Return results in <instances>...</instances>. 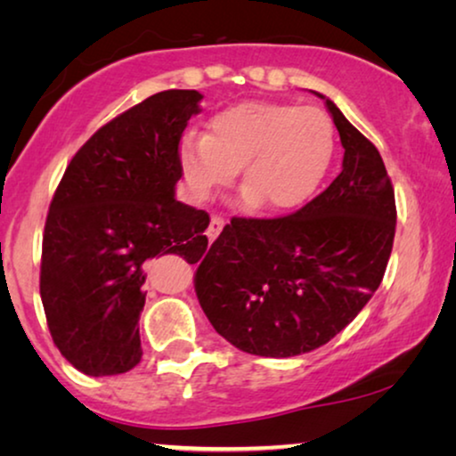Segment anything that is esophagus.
<instances>
[{
	"label": "esophagus",
	"instance_id": "obj_1",
	"mask_svg": "<svg viewBox=\"0 0 456 456\" xmlns=\"http://www.w3.org/2000/svg\"><path fill=\"white\" fill-rule=\"evenodd\" d=\"M222 228H224V217H217V216L211 217L209 228H208V239H209V242H214V240L217 239V234L222 232Z\"/></svg>",
	"mask_w": 456,
	"mask_h": 456
}]
</instances>
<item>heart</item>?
I'll list each match as a JSON object with an SVG mask.
<instances>
[{"mask_svg": "<svg viewBox=\"0 0 456 456\" xmlns=\"http://www.w3.org/2000/svg\"><path fill=\"white\" fill-rule=\"evenodd\" d=\"M334 147V124L320 108L242 102L217 111L208 134H186L178 166L197 199L214 195L240 167L247 199L267 211H286L317 191Z\"/></svg>", "mask_w": 456, "mask_h": 456, "instance_id": "b5f03b06", "label": "heart"}]
</instances>
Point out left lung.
<instances>
[{
  "mask_svg": "<svg viewBox=\"0 0 456 456\" xmlns=\"http://www.w3.org/2000/svg\"><path fill=\"white\" fill-rule=\"evenodd\" d=\"M342 172L322 195L273 220L234 217L201 257L195 290L230 345L259 357H297L342 332L382 282L396 228L382 155L334 102Z\"/></svg>",
  "mask_w": 456,
  "mask_h": 456,
  "instance_id": "1",
  "label": "left lung"
}]
</instances>
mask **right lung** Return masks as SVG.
Instances as JSON below:
<instances>
[{
	"label": "right lung",
	"instance_id": "obj_1",
	"mask_svg": "<svg viewBox=\"0 0 456 456\" xmlns=\"http://www.w3.org/2000/svg\"><path fill=\"white\" fill-rule=\"evenodd\" d=\"M201 99L161 91L114 118L78 149L49 205L41 301L55 346L86 376L141 361L147 261L208 248L209 216L174 197L180 136Z\"/></svg>",
	"mask_w": 456,
	"mask_h": 456
}]
</instances>
